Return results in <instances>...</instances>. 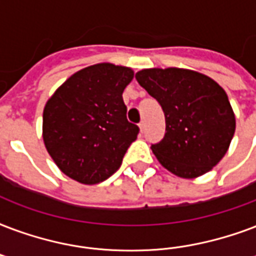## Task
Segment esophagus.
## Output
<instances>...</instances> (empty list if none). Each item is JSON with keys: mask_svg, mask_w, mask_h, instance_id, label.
Returning a JSON list of instances; mask_svg holds the SVG:
<instances>
[{"mask_svg": "<svg viewBox=\"0 0 256 256\" xmlns=\"http://www.w3.org/2000/svg\"><path fill=\"white\" fill-rule=\"evenodd\" d=\"M138 126H140V130H141V132H144V130H145V128H146V122H145V120H141Z\"/></svg>", "mask_w": 256, "mask_h": 256, "instance_id": "obj_1", "label": "esophagus"}]
</instances>
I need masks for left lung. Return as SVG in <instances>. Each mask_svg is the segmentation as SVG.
I'll return each mask as SVG.
<instances>
[{
	"mask_svg": "<svg viewBox=\"0 0 256 256\" xmlns=\"http://www.w3.org/2000/svg\"><path fill=\"white\" fill-rule=\"evenodd\" d=\"M136 79L165 114V136L152 145L160 164L181 178L216 166L236 128L226 91L210 76L185 68H146Z\"/></svg>",
	"mask_w": 256,
	"mask_h": 256,
	"instance_id": "1",
	"label": "left lung"
}]
</instances>
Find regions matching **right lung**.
<instances>
[{"mask_svg":"<svg viewBox=\"0 0 256 256\" xmlns=\"http://www.w3.org/2000/svg\"><path fill=\"white\" fill-rule=\"evenodd\" d=\"M132 78V68L94 64L70 76L46 103L44 145L70 178L99 184L120 169L140 132L126 118L122 98Z\"/></svg>","mask_w":256,"mask_h":256,"instance_id":"obj_1","label":"right lung"}]
</instances>
